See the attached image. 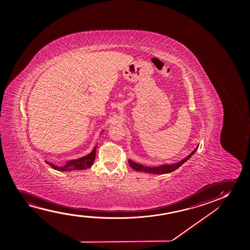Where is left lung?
<instances>
[{"mask_svg": "<svg viewBox=\"0 0 250 250\" xmlns=\"http://www.w3.org/2000/svg\"><path fill=\"white\" fill-rule=\"evenodd\" d=\"M197 148H198V146L195 147L193 152L188 154L187 157L183 159L182 161H179L178 163H175V164L172 165H161V166L155 167H146V166H144V165L136 163V162H134L131 160H129L128 161H129V164H130V167L133 168L135 171H143V172H147V173H151V174H166V173H169V172L175 171L179 167H181L182 165L188 161V159L191 157L193 154H195V151L197 150Z\"/></svg>", "mask_w": 250, "mask_h": 250, "instance_id": "left-lung-1", "label": "left lung"}]
</instances>
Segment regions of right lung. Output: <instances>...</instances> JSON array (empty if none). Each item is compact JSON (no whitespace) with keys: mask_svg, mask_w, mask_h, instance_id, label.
<instances>
[{"mask_svg":"<svg viewBox=\"0 0 250 250\" xmlns=\"http://www.w3.org/2000/svg\"><path fill=\"white\" fill-rule=\"evenodd\" d=\"M96 146L93 148V150L88 155L79 158L77 160L67 161L62 167H59V166H56V165L53 164L51 162H48V161H46V163L49 165L53 169L57 170V171H74V170H84L92 166L93 162L96 158Z\"/></svg>","mask_w":250,"mask_h":250,"instance_id":"right-lung-1","label":"right lung"}]
</instances>
